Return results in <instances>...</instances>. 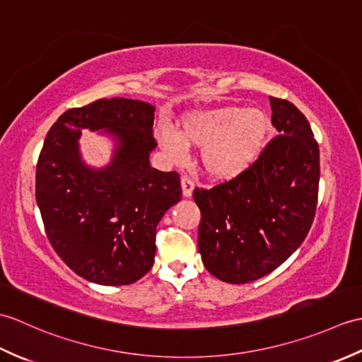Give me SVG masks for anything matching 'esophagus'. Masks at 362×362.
Here are the masks:
<instances>
[{"label": "esophagus", "mask_w": 362, "mask_h": 362, "mask_svg": "<svg viewBox=\"0 0 362 362\" xmlns=\"http://www.w3.org/2000/svg\"><path fill=\"white\" fill-rule=\"evenodd\" d=\"M194 191V182L189 177H182V193L185 197H191Z\"/></svg>", "instance_id": "34e87169"}]
</instances>
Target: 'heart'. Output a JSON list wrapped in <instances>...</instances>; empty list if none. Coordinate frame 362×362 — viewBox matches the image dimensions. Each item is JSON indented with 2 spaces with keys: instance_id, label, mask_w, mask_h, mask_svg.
<instances>
[{
  "instance_id": "obj_1",
  "label": "heart",
  "mask_w": 362,
  "mask_h": 362,
  "mask_svg": "<svg viewBox=\"0 0 362 362\" xmlns=\"http://www.w3.org/2000/svg\"><path fill=\"white\" fill-rule=\"evenodd\" d=\"M271 119L259 109L236 105L194 110L180 119L179 132L163 127L158 143L169 157L180 160L187 148L201 149V166L216 182L233 180L255 163L263 152Z\"/></svg>"
}]
</instances>
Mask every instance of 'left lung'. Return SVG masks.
<instances>
[{"instance_id": "obj_1", "label": "left lung", "mask_w": 362, "mask_h": 362, "mask_svg": "<svg viewBox=\"0 0 362 362\" xmlns=\"http://www.w3.org/2000/svg\"><path fill=\"white\" fill-rule=\"evenodd\" d=\"M279 136L243 175L194 189L199 252L211 275L243 284L271 274L308 235L317 205L319 146L286 99L269 98Z\"/></svg>"}]
</instances>
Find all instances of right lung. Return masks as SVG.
<instances>
[{
  "mask_svg": "<svg viewBox=\"0 0 362 362\" xmlns=\"http://www.w3.org/2000/svg\"><path fill=\"white\" fill-rule=\"evenodd\" d=\"M156 107L138 99H98L66 110L45 138L35 173V199L57 255L82 279L122 286L149 272L156 228L180 201L177 173L151 166ZM83 128L114 140L103 168L81 158Z\"/></svg>",
  "mask_w": 362,
  "mask_h": 362,
  "instance_id": "1",
  "label": "right lung"
}]
</instances>
